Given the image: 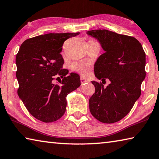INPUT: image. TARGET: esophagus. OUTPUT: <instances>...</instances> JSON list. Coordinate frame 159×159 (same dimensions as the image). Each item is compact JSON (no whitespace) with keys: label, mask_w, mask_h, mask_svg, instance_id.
I'll use <instances>...</instances> for the list:
<instances>
[{"label":"esophagus","mask_w":159,"mask_h":159,"mask_svg":"<svg viewBox=\"0 0 159 159\" xmlns=\"http://www.w3.org/2000/svg\"><path fill=\"white\" fill-rule=\"evenodd\" d=\"M87 82H88V80H85L83 77H80V83H81L82 85L84 84V83H87Z\"/></svg>","instance_id":"esophagus-1"}]
</instances>
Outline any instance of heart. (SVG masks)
Masks as SVG:
<instances>
[{
  "label": "heart",
  "mask_w": 159,
  "mask_h": 159,
  "mask_svg": "<svg viewBox=\"0 0 159 159\" xmlns=\"http://www.w3.org/2000/svg\"><path fill=\"white\" fill-rule=\"evenodd\" d=\"M71 69L74 71L78 72V73L81 74L83 76H86L90 73V64L86 63L76 62L73 64Z\"/></svg>",
  "instance_id": "heart-1"
}]
</instances>
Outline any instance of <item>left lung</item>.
Segmentation results:
<instances>
[{
	"mask_svg": "<svg viewBox=\"0 0 159 159\" xmlns=\"http://www.w3.org/2000/svg\"><path fill=\"white\" fill-rule=\"evenodd\" d=\"M105 51L94 66L95 76L102 83L92 81L95 91L89 99L91 114L104 123L119 121L127 115L141 95L146 76V55L135 38L107 29L88 31ZM110 80L107 88L102 84Z\"/></svg>",
	"mask_w": 159,
	"mask_h": 159,
	"instance_id": "8db88e82",
	"label": "left lung"
}]
</instances>
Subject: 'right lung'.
<instances>
[{"label": "right lung", "mask_w": 159, "mask_h": 159, "mask_svg": "<svg viewBox=\"0 0 159 159\" xmlns=\"http://www.w3.org/2000/svg\"><path fill=\"white\" fill-rule=\"evenodd\" d=\"M79 34H47L26 39L21 45L16 56L17 93L38 120L51 123L60 119L66 111L67 95L80 85L79 75L68 76V70L62 69L60 54L64 42ZM57 75L63 79L60 85L52 83Z\"/></svg>", "instance_id": "add662e5"}]
</instances>
